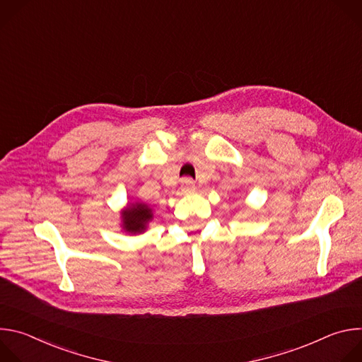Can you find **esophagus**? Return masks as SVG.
I'll return each instance as SVG.
<instances>
[{
	"label": "esophagus",
	"instance_id": "obj_1",
	"mask_svg": "<svg viewBox=\"0 0 362 362\" xmlns=\"http://www.w3.org/2000/svg\"><path fill=\"white\" fill-rule=\"evenodd\" d=\"M180 189H182V192L183 193H193L194 190H196V186H194V182L192 180V179H189V177H186V179H183L182 180V186H180Z\"/></svg>",
	"mask_w": 362,
	"mask_h": 362
}]
</instances>
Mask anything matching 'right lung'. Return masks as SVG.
<instances>
[{"mask_svg": "<svg viewBox=\"0 0 362 362\" xmlns=\"http://www.w3.org/2000/svg\"><path fill=\"white\" fill-rule=\"evenodd\" d=\"M122 229L132 235H140L147 229L148 222L153 219V209L144 202L129 203L120 212Z\"/></svg>", "mask_w": 362, "mask_h": 362, "instance_id": "right-lung-1", "label": "right lung"}]
</instances>
